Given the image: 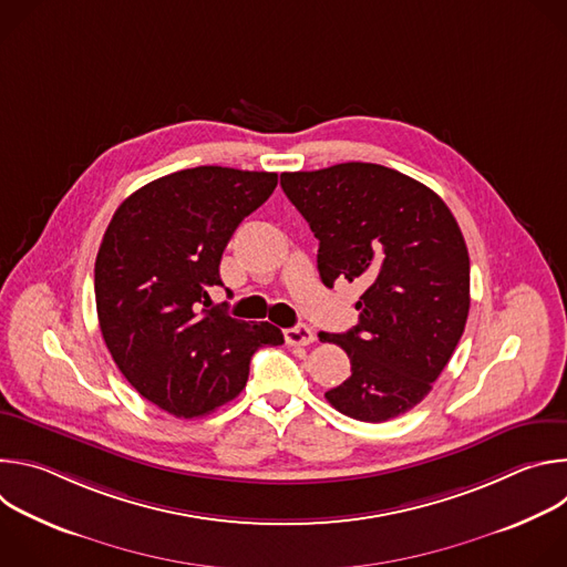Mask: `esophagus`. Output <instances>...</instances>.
I'll list each match as a JSON object with an SVG mask.
<instances>
[{
    "label": "esophagus",
    "mask_w": 567,
    "mask_h": 567,
    "mask_svg": "<svg viewBox=\"0 0 567 567\" xmlns=\"http://www.w3.org/2000/svg\"><path fill=\"white\" fill-rule=\"evenodd\" d=\"M285 341L289 346H309V343H313V332H311V328H307L300 322V326L285 330Z\"/></svg>",
    "instance_id": "34e87169"
}]
</instances>
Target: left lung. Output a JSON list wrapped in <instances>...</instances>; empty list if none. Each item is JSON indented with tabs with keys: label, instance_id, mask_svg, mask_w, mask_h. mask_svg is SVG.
<instances>
[{
	"label": "left lung",
	"instance_id": "1",
	"mask_svg": "<svg viewBox=\"0 0 567 567\" xmlns=\"http://www.w3.org/2000/svg\"><path fill=\"white\" fill-rule=\"evenodd\" d=\"M280 186L318 239V274L363 287L341 346L352 374L326 396L359 422H385L431 392L468 316V251L449 206L424 184L377 164L282 173Z\"/></svg>",
	"mask_w": 567,
	"mask_h": 567
}]
</instances>
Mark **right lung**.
Returning a JSON list of instances; mask_svg holds the SVG:
<instances>
[{"label": "right lung", "instance_id": "obj_1", "mask_svg": "<svg viewBox=\"0 0 567 567\" xmlns=\"http://www.w3.org/2000/svg\"><path fill=\"white\" fill-rule=\"evenodd\" d=\"M276 186V173L199 166L116 208L94 269L99 322L123 377L161 411L184 420L215 411L247 385L258 348L285 343L271 322L206 309L230 235Z\"/></svg>", "mask_w": 567, "mask_h": 567}]
</instances>
